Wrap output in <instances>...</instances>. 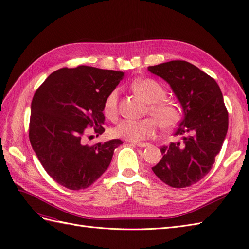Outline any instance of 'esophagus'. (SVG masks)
<instances>
[{
  "mask_svg": "<svg viewBox=\"0 0 249 249\" xmlns=\"http://www.w3.org/2000/svg\"><path fill=\"white\" fill-rule=\"evenodd\" d=\"M134 145H136L138 147H146L148 145V143H145V142H136V143H134Z\"/></svg>",
  "mask_w": 249,
  "mask_h": 249,
  "instance_id": "1",
  "label": "esophagus"
}]
</instances>
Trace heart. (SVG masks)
Masks as SVG:
<instances>
[{
	"instance_id": "obj_1",
	"label": "heart",
	"mask_w": 249,
	"mask_h": 249,
	"mask_svg": "<svg viewBox=\"0 0 249 249\" xmlns=\"http://www.w3.org/2000/svg\"><path fill=\"white\" fill-rule=\"evenodd\" d=\"M132 87L135 92L149 104L147 113L153 118L123 120L113 130L114 136L136 143L155 136L158 125L162 130L167 131L173 129L178 124L180 111L176 104L165 99L167 92L159 82L154 79H143L134 82ZM119 90L114 88L105 99L103 109L105 116L110 119L116 117Z\"/></svg>"
}]
</instances>
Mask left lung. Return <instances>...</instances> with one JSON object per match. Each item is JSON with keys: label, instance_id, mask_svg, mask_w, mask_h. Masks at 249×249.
I'll use <instances>...</instances> for the list:
<instances>
[{"label": "left lung", "instance_id": "1", "mask_svg": "<svg viewBox=\"0 0 249 249\" xmlns=\"http://www.w3.org/2000/svg\"><path fill=\"white\" fill-rule=\"evenodd\" d=\"M147 70L168 83L184 111L175 133L182 140L161 147L163 158L152 169L170 187H189L212 169L227 136L229 113L221 90L212 77L183 60Z\"/></svg>", "mask_w": 249, "mask_h": 249}]
</instances>
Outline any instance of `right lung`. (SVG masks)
<instances>
[{
    "label": "right lung",
    "mask_w": 249,
    "mask_h": 249,
    "mask_svg": "<svg viewBox=\"0 0 249 249\" xmlns=\"http://www.w3.org/2000/svg\"><path fill=\"white\" fill-rule=\"evenodd\" d=\"M123 71L80 65L63 67L36 90L31 104L29 138L48 175L67 189L91 186L107 170L119 139L87 145L86 127L105 132L104 102Z\"/></svg>",
    "instance_id": "obj_1"
}]
</instances>
